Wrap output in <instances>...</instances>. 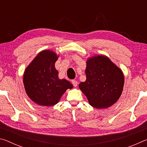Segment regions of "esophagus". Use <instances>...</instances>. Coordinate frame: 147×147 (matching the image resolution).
<instances>
[{
  "label": "esophagus",
  "mask_w": 147,
  "mask_h": 147,
  "mask_svg": "<svg viewBox=\"0 0 147 147\" xmlns=\"http://www.w3.org/2000/svg\"><path fill=\"white\" fill-rule=\"evenodd\" d=\"M71 82H72V84L74 86V87H76L77 86H78V82L76 80H73L71 81Z\"/></svg>",
  "instance_id": "esophagus-1"
}]
</instances>
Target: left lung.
I'll return each mask as SVG.
<instances>
[{
    "mask_svg": "<svg viewBox=\"0 0 147 147\" xmlns=\"http://www.w3.org/2000/svg\"><path fill=\"white\" fill-rule=\"evenodd\" d=\"M85 72L86 80L78 86L91 106L108 108L119 100L123 90L124 74L108 57L97 55L89 58Z\"/></svg>",
    "mask_w": 147,
    "mask_h": 147,
    "instance_id": "left-lung-1",
    "label": "left lung"
}]
</instances>
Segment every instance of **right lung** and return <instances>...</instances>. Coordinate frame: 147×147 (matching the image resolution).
I'll return each instance as SVG.
<instances>
[{
  "instance_id": "right-lung-1",
  "label": "right lung",
  "mask_w": 147,
  "mask_h": 147,
  "mask_svg": "<svg viewBox=\"0 0 147 147\" xmlns=\"http://www.w3.org/2000/svg\"><path fill=\"white\" fill-rule=\"evenodd\" d=\"M59 55L50 50L38 54L23 74V84L28 97L39 106H52L58 102L67 89L73 86L58 78L55 63Z\"/></svg>"
}]
</instances>
